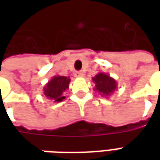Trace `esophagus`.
<instances>
[{"label":"esophagus","instance_id":"esophagus-1","mask_svg":"<svg viewBox=\"0 0 160 160\" xmlns=\"http://www.w3.org/2000/svg\"><path fill=\"white\" fill-rule=\"evenodd\" d=\"M84 73H82V72H80V71H77V72H75L74 73V76L75 77H84Z\"/></svg>","mask_w":160,"mask_h":160}]
</instances>
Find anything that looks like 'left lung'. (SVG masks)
Returning <instances> with one entry per match:
<instances>
[{"mask_svg": "<svg viewBox=\"0 0 160 160\" xmlns=\"http://www.w3.org/2000/svg\"><path fill=\"white\" fill-rule=\"evenodd\" d=\"M92 81L95 83L94 91L105 98L110 97L118 88V82L107 73H98L92 78Z\"/></svg>", "mask_w": 160, "mask_h": 160, "instance_id": "1", "label": "left lung"}]
</instances>
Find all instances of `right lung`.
Listing matches in <instances>:
<instances>
[{"label": "right lung", "mask_w": 160, "mask_h": 160, "mask_svg": "<svg viewBox=\"0 0 160 160\" xmlns=\"http://www.w3.org/2000/svg\"><path fill=\"white\" fill-rule=\"evenodd\" d=\"M70 80L69 77L61 75L54 76L43 87V94L48 99H51L56 103L62 102L65 99L63 92L68 89Z\"/></svg>", "instance_id": "add662e5"}]
</instances>
